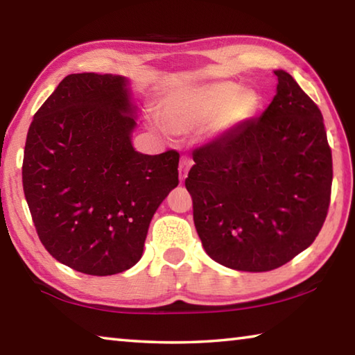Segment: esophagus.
I'll return each instance as SVG.
<instances>
[{"instance_id":"1","label":"esophagus","mask_w":355,"mask_h":355,"mask_svg":"<svg viewBox=\"0 0 355 355\" xmlns=\"http://www.w3.org/2000/svg\"><path fill=\"white\" fill-rule=\"evenodd\" d=\"M189 167H191V159L189 158H182V161H180V166H178L180 182H184V178L188 177Z\"/></svg>"}]
</instances>
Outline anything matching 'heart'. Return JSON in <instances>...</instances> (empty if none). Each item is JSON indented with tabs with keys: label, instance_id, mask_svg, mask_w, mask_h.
Segmentation results:
<instances>
[{
	"label": "heart",
	"instance_id": "b5f03b06",
	"mask_svg": "<svg viewBox=\"0 0 355 355\" xmlns=\"http://www.w3.org/2000/svg\"><path fill=\"white\" fill-rule=\"evenodd\" d=\"M258 95L232 81L184 86L166 95L161 116L172 133L186 135L209 123L211 135H224L255 116Z\"/></svg>",
	"mask_w": 355,
	"mask_h": 355
}]
</instances>
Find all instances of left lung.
Listing matches in <instances>:
<instances>
[{"mask_svg":"<svg viewBox=\"0 0 355 355\" xmlns=\"http://www.w3.org/2000/svg\"><path fill=\"white\" fill-rule=\"evenodd\" d=\"M274 75L266 111L196 150L184 182L203 249L236 271L293 260L315 241L329 209L332 152L322 114L290 73Z\"/></svg>","mask_w":355,"mask_h":355,"instance_id":"1","label":"left lung"}]
</instances>
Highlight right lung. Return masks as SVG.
Returning <instances> with one entry per match:
<instances>
[{"label": "right lung", "instance_id": "right-lung-1", "mask_svg": "<svg viewBox=\"0 0 355 355\" xmlns=\"http://www.w3.org/2000/svg\"><path fill=\"white\" fill-rule=\"evenodd\" d=\"M136 111L128 78L71 73L28 130L21 173L35 230L78 272L133 268L150 220L178 184L175 150L136 152Z\"/></svg>", "mask_w": 355, "mask_h": 355}]
</instances>
